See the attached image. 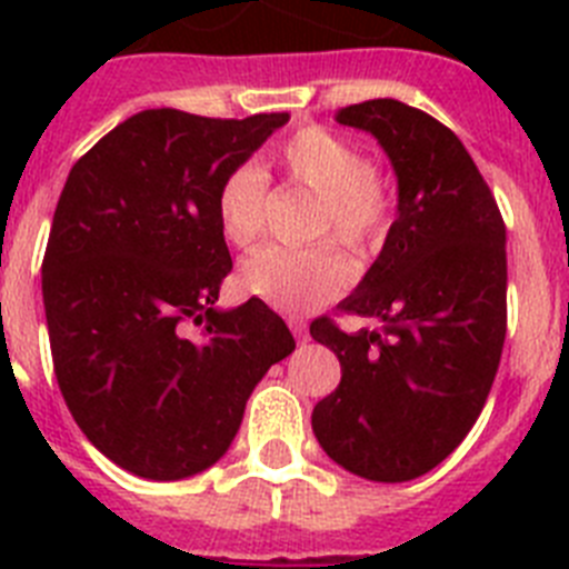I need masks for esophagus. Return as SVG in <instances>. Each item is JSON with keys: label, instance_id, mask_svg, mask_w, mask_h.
Listing matches in <instances>:
<instances>
[{"label": "esophagus", "instance_id": "obj_1", "mask_svg": "<svg viewBox=\"0 0 569 569\" xmlns=\"http://www.w3.org/2000/svg\"><path fill=\"white\" fill-rule=\"evenodd\" d=\"M288 325H290V330H293L296 339H299V341L308 339V325H305V321H301V319H290Z\"/></svg>", "mask_w": 569, "mask_h": 569}]
</instances>
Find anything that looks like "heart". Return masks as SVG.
Listing matches in <instances>:
<instances>
[{
	"mask_svg": "<svg viewBox=\"0 0 569 569\" xmlns=\"http://www.w3.org/2000/svg\"><path fill=\"white\" fill-rule=\"evenodd\" d=\"M290 182L316 196L310 233L333 236L356 256H367L390 228V188L367 164L353 139L325 128H305L279 150ZM268 184L253 168H236L216 196V222L233 248H250L264 230ZM353 279V264L333 244L268 248L239 270L241 290L281 313H310L328 305Z\"/></svg>",
	"mask_w": 569,
	"mask_h": 569,
	"instance_id": "obj_1",
	"label": "heart"
}]
</instances>
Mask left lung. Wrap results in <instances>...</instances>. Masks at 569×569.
Here are the masks:
<instances>
[{
    "instance_id": "obj_1",
    "label": "left lung",
    "mask_w": 569,
    "mask_h": 569,
    "mask_svg": "<svg viewBox=\"0 0 569 569\" xmlns=\"http://www.w3.org/2000/svg\"><path fill=\"white\" fill-rule=\"evenodd\" d=\"M336 122L381 144L399 199L379 259L341 301L379 330L310 325L341 361L310 421L336 465L396 485L441 465L485 407L507 333V230L459 136L433 116L370 99Z\"/></svg>"
}]
</instances>
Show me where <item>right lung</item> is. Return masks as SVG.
<instances>
[{
    "label": "right lung",
    "instance_id": "1",
    "mask_svg": "<svg viewBox=\"0 0 569 569\" xmlns=\"http://www.w3.org/2000/svg\"><path fill=\"white\" fill-rule=\"evenodd\" d=\"M288 119L142 110L68 173L42 264L53 370L90 445L139 479L213 467L293 353L264 301L216 308L233 268L216 196Z\"/></svg>",
    "mask_w": 569,
    "mask_h": 569
}]
</instances>
